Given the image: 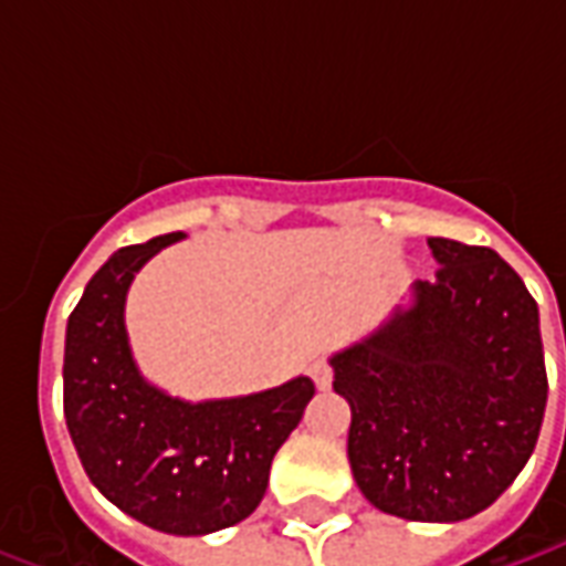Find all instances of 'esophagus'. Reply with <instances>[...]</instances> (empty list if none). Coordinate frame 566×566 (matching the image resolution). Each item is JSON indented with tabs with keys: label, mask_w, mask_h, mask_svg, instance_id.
<instances>
[{
	"label": "esophagus",
	"mask_w": 566,
	"mask_h": 566,
	"mask_svg": "<svg viewBox=\"0 0 566 566\" xmlns=\"http://www.w3.org/2000/svg\"><path fill=\"white\" fill-rule=\"evenodd\" d=\"M308 376L315 379V385H318L321 391H327V388H331L333 369H331V364L324 360V357H315V360L308 364Z\"/></svg>",
	"instance_id": "obj_1"
}]
</instances>
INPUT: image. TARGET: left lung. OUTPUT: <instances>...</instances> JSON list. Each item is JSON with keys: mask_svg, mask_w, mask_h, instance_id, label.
Here are the masks:
<instances>
[{"mask_svg": "<svg viewBox=\"0 0 566 566\" xmlns=\"http://www.w3.org/2000/svg\"><path fill=\"white\" fill-rule=\"evenodd\" d=\"M427 245L437 279L333 357V388L352 406L348 461L364 497L409 522H461L534 454L546 357L536 300L497 251L439 235Z\"/></svg>", "mask_w": 566, "mask_h": 566, "instance_id": "left-lung-1", "label": "left lung"}]
</instances>
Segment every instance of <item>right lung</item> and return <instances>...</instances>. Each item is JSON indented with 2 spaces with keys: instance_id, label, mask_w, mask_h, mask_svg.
I'll list each match as a JSON object with an SVG mask.
<instances>
[{
  "instance_id": "add662e5",
  "label": "right lung",
  "mask_w": 566,
  "mask_h": 566,
  "mask_svg": "<svg viewBox=\"0 0 566 566\" xmlns=\"http://www.w3.org/2000/svg\"><path fill=\"white\" fill-rule=\"evenodd\" d=\"M178 239L120 248L87 282L69 315L63 412L84 473L117 510L163 534L199 536L258 510L272 458L315 385L300 376L272 391L190 406L142 379L124 300L142 263Z\"/></svg>"
}]
</instances>
